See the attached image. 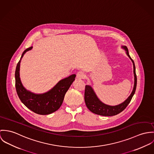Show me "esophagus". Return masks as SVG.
<instances>
[{
  "label": "esophagus",
  "mask_w": 154,
  "mask_h": 154,
  "mask_svg": "<svg viewBox=\"0 0 154 154\" xmlns=\"http://www.w3.org/2000/svg\"><path fill=\"white\" fill-rule=\"evenodd\" d=\"M85 77V73L83 71H79L77 74V78L79 79H84Z\"/></svg>",
  "instance_id": "esophagus-1"
}]
</instances>
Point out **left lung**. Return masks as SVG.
Returning <instances> with one entry per match:
<instances>
[{"label": "left lung", "instance_id": "8db88e82", "mask_svg": "<svg viewBox=\"0 0 154 154\" xmlns=\"http://www.w3.org/2000/svg\"><path fill=\"white\" fill-rule=\"evenodd\" d=\"M122 47L126 51V54L133 63L134 74V86L133 90L131 95L123 102L116 106H110L103 103L99 99L93 89L90 85H85V100L86 106L91 112L96 115L105 116H112L119 114L128 106L135 93L137 88V77L135 63L129 54L128 48L126 46H122Z\"/></svg>", "mask_w": 154, "mask_h": 154}]
</instances>
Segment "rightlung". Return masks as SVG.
Here are the masks:
<instances>
[{"mask_svg": "<svg viewBox=\"0 0 154 154\" xmlns=\"http://www.w3.org/2000/svg\"><path fill=\"white\" fill-rule=\"evenodd\" d=\"M32 47L23 52L15 70V87L17 96L23 104L35 113L45 115L57 111L63 102L65 94L75 80V74L60 80L48 91L42 94H35L27 90L22 85L19 77L20 63L23 55L32 50Z\"/></svg>", "mask_w": 154, "mask_h": 154, "instance_id": "add662e5", "label": "right lung"}]
</instances>
